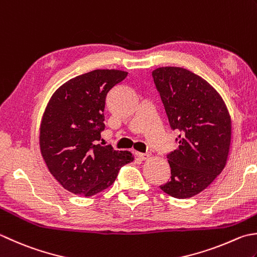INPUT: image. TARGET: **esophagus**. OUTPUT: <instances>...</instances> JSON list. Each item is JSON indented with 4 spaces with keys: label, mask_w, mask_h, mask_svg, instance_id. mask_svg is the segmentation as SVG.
I'll list each match as a JSON object with an SVG mask.
<instances>
[{
    "label": "esophagus",
    "mask_w": 257,
    "mask_h": 257,
    "mask_svg": "<svg viewBox=\"0 0 257 257\" xmlns=\"http://www.w3.org/2000/svg\"><path fill=\"white\" fill-rule=\"evenodd\" d=\"M137 156H138V158H139L140 160H147V159H149V158H150V154L138 153V154H137Z\"/></svg>",
    "instance_id": "34e87169"
}]
</instances>
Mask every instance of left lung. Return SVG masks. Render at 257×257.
I'll return each mask as SVG.
<instances>
[{
    "instance_id": "8db88e82",
    "label": "left lung",
    "mask_w": 257,
    "mask_h": 257,
    "mask_svg": "<svg viewBox=\"0 0 257 257\" xmlns=\"http://www.w3.org/2000/svg\"><path fill=\"white\" fill-rule=\"evenodd\" d=\"M170 127L178 129V148L167 156L170 180L160 189L175 198L199 194L227 163L232 119L212 84L187 69L162 67L152 72Z\"/></svg>"
}]
</instances>
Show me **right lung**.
Segmentation results:
<instances>
[{"instance_id": "right-lung-1", "label": "right lung", "mask_w": 257, "mask_h": 257, "mask_svg": "<svg viewBox=\"0 0 257 257\" xmlns=\"http://www.w3.org/2000/svg\"><path fill=\"white\" fill-rule=\"evenodd\" d=\"M128 72L98 69L70 79L50 98L40 124V150L64 189L85 197L102 192L132 163L130 152L98 144L104 129L105 99Z\"/></svg>"}]
</instances>
